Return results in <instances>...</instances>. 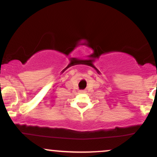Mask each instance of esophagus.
Returning a JSON list of instances; mask_svg holds the SVG:
<instances>
[{
    "mask_svg": "<svg viewBox=\"0 0 157 157\" xmlns=\"http://www.w3.org/2000/svg\"><path fill=\"white\" fill-rule=\"evenodd\" d=\"M79 92L81 93V94H82V93L86 92V91H85V90H80V91H79Z\"/></svg>",
    "mask_w": 157,
    "mask_h": 157,
    "instance_id": "34e87169",
    "label": "esophagus"
}]
</instances>
